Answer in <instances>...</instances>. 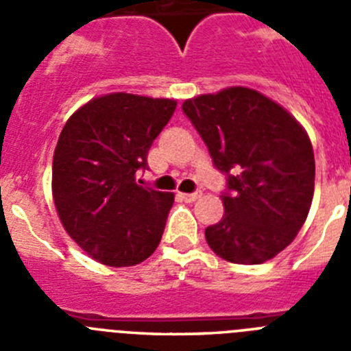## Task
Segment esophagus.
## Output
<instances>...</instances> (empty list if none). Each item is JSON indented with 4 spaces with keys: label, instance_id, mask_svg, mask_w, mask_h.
Here are the masks:
<instances>
[{
    "label": "esophagus",
    "instance_id": "esophagus-1",
    "mask_svg": "<svg viewBox=\"0 0 351 351\" xmlns=\"http://www.w3.org/2000/svg\"><path fill=\"white\" fill-rule=\"evenodd\" d=\"M179 197H181L184 202H195V200H198V198L202 197V193H200V191H195V193H179Z\"/></svg>",
    "mask_w": 351,
    "mask_h": 351
}]
</instances>
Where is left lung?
<instances>
[{"label": "left lung", "mask_w": 351, "mask_h": 351, "mask_svg": "<svg viewBox=\"0 0 351 351\" xmlns=\"http://www.w3.org/2000/svg\"><path fill=\"white\" fill-rule=\"evenodd\" d=\"M182 110L216 169L228 173L232 193L221 195V221L206 228L209 247L241 265L274 258L311 209L315 154L308 132L287 108L243 86L195 96Z\"/></svg>", "instance_id": "left-lung-1"}]
</instances>
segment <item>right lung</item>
<instances>
[{
  "mask_svg": "<svg viewBox=\"0 0 351 351\" xmlns=\"http://www.w3.org/2000/svg\"><path fill=\"white\" fill-rule=\"evenodd\" d=\"M170 98L110 93L71 114L52 158V198L64 226L93 260L130 267L153 255L173 193L137 184L154 138L172 117Z\"/></svg>",
  "mask_w": 351,
  "mask_h": 351,
  "instance_id": "obj_1",
  "label": "right lung"
}]
</instances>
